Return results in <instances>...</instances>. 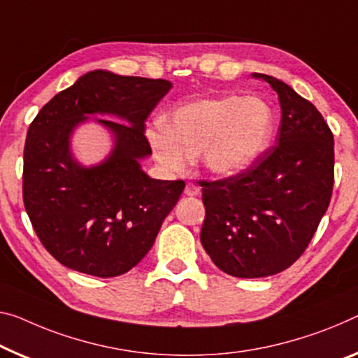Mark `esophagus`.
I'll return each instance as SVG.
<instances>
[{"instance_id":"esophagus-1","label":"esophagus","mask_w":358,"mask_h":358,"mask_svg":"<svg viewBox=\"0 0 358 358\" xmlns=\"http://www.w3.org/2000/svg\"><path fill=\"white\" fill-rule=\"evenodd\" d=\"M184 192H185V195H189V196H196L198 194H200V187L189 182V184L185 185V190Z\"/></svg>"}]
</instances>
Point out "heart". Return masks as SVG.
<instances>
[{
  "label": "heart",
  "instance_id": "heart-1",
  "mask_svg": "<svg viewBox=\"0 0 358 358\" xmlns=\"http://www.w3.org/2000/svg\"><path fill=\"white\" fill-rule=\"evenodd\" d=\"M273 131V112L259 97L201 99L173 110L163 126L147 131L153 157L164 169L182 173L201 153L213 174H235L256 160Z\"/></svg>",
  "mask_w": 358,
  "mask_h": 358
}]
</instances>
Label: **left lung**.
<instances>
[{"label":"left lung","instance_id":"8db88e82","mask_svg":"<svg viewBox=\"0 0 358 358\" xmlns=\"http://www.w3.org/2000/svg\"><path fill=\"white\" fill-rule=\"evenodd\" d=\"M252 76L278 94L277 145L245 171L200 182L203 248L222 272L240 278L268 277L298 261L328 210L334 184V139L322 113L283 81Z\"/></svg>","mask_w":358,"mask_h":358}]
</instances>
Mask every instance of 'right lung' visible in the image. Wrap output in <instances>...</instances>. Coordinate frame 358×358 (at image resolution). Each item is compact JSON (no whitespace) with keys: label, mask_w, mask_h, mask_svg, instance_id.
<instances>
[{"label":"right lung","mask_w":358,"mask_h":358,"mask_svg":"<svg viewBox=\"0 0 358 358\" xmlns=\"http://www.w3.org/2000/svg\"><path fill=\"white\" fill-rule=\"evenodd\" d=\"M171 81L90 71L60 91L33 120L24 148V205L43 246L71 271L108 278L142 261L184 180L152 179L141 160L152 153L145 120ZM114 136L110 155L86 169L69 150V137L87 114Z\"/></svg>","instance_id":"right-lung-1"}]
</instances>
